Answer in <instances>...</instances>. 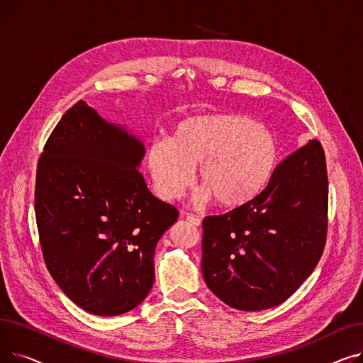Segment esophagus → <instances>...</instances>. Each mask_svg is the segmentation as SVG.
<instances>
[{"label": "esophagus", "instance_id": "obj_1", "mask_svg": "<svg viewBox=\"0 0 363 363\" xmlns=\"http://www.w3.org/2000/svg\"><path fill=\"white\" fill-rule=\"evenodd\" d=\"M185 219L188 223H191L194 226H200L201 225V220L199 218H196L193 213H185Z\"/></svg>", "mask_w": 363, "mask_h": 363}]
</instances>
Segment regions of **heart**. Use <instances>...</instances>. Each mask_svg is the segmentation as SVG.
<instances>
[{
  "label": "heart",
  "mask_w": 363,
  "mask_h": 363,
  "mask_svg": "<svg viewBox=\"0 0 363 363\" xmlns=\"http://www.w3.org/2000/svg\"><path fill=\"white\" fill-rule=\"evenodd\" d=\"M279 157L274 133L233 113H212L179 122L172 138L150 143L147 167L157 194L177 200L194 182L199 167L201 199L237 208L269 182Z\"/></svg>",
  "instance_id": "b5f03b06"
}]
</instances>
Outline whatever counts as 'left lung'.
Segmentation results:
<instances>
[{"mask_svg": "<svg viewBox=\"0 0 363 363\" xmlns=\"http://www.w3.org/2000/svg\"><path fill=\"white\" fill-rule=\"evenodd\" d=\"M327 231V160L315 138L285 157L252 201L204 218V281L234 309L275 308L313 272Z\"/></svg>", "mask_w": 363, "mask_h": 363, "instance_id": "1", "label": "left lung"}]
</instances>
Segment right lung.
Here are the masks:
<instances>
[{
  "label": "right lung",
  "mask_w": 363,
  "mask_h": 363,
  "mask_svg": "<svg viewBox=\"0 0 363 363\" xmlns=\"http://www.w3.org/2000/svg\"><path fill=\"white\" fill-rule=\"evenodd\" d=\"M143 144L82 100L55 125L36 167L35 218L47 269L99 316L137 308L155 282V252L179 216L152 196Z\"/></svg>",
  "instance_id": "add662e5"
}]
</instances>
